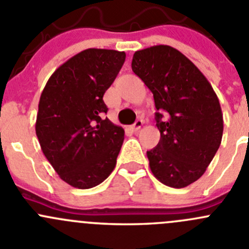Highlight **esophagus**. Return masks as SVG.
Masks as SVG:
<instances>
[{"label":"esophagus","mask_w":249,"mask_h":249,"mask_svg":"<svg viewBox=\"0 0 249 249\" xmlns=\"http://www.w3.org/2000/svg\"><path fill=\"white\" fill-rule=\"evenodd\" d=\"M142 126H143V121L138 120V121H136V123H134L133 126H132V129H133L134 132H138L139 129L142 128Z\"/></svg>","instance_id":"1"}]
</instances>
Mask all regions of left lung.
Here are the masks:
<instances>
[{
    "label": "left lung",
    "mask_w": 249,
    "mask_h": 249,
    "mask_svg": "<svg viewBox=\"0 0 249 249\" xmlns=\"http://www.w3.org/2000/svg\"><path fill=\"white\" fill-rule=\"evenodd\" d=\"M132 70L150 89L158 110L160 142L146 151L151 172L165 186H189L203 176L221 144L219 99L197 66L169 45L134 52Z\"/></svg>",
    "instance_id": "left-lung-1"
}]
</instances>
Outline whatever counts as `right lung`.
Returning a JSON list of instances; mask_svg holds the SVG:
<instances>
[{"label":"right lung","instance_id":"1","mask_svg":"<svg viewBox=\"0 0 249 249\" xmlns=\"http://www.w3.org/2000/svg\"><path fill=\"white\" fill-rule=\"evenodd\" d=\"M124 60L123 51L84 50L52 73L40 96L35 132L41 150L74 188L98 186L116 166L124 131L104 118L103 96Z\"/></svg>","mask_w":249,"mask_h":249}]
</instances>
